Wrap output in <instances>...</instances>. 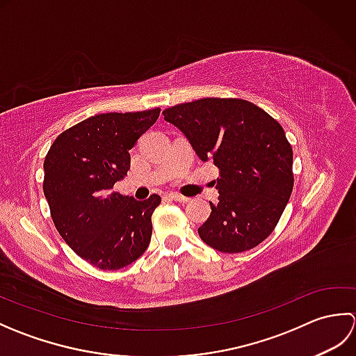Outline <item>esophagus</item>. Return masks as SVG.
Returning a JSON list of instances; mask_svg holds the SVG:
<instances>
[{"label": "esophagus", "instance_id": "obj_1", "mask_svg": "<svg viewBox=\"0 0 356 356\" xmlns=\"http://www.w3.org/2000/svg\"><path fill=\"white\" fill-rule=\"evenodd\" d=\"M166 197L171 199V200H174V202H179V203H188V202H190V199H188V197H184V195H180V194H177V193H170V194H166Z\"/></svg>", "mask_w": 356, "mask_h": 356}]
</instances>
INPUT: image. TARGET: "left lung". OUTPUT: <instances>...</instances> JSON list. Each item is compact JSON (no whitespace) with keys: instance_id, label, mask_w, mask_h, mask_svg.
I'll use <instances>...</instances> for the list:
<instances>
[{"instance_id":"left-lung-1","label":"left lung","mask_w":356,"mask_h":356,"mask_svg":"<svg viewBox=\"0 0 356 356\" xmlns=\"http://www.w3.org/2000/svg\"><path fill=\"white\" fill-rule=\"evenodd\" d=\"M202 162L220 170L199 236L217 251L236 254L255 248L274 231L289 202L292 148L274 118L243 99L205 97L163 113Z\"/></svg>"}]
</instances>
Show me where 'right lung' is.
I'll use <instances>...</instances> for the list:
<instances>
[{
    "label": "right lung",
    "mask_w": 356,
    "mask_h": 356,
    "mask_svg": "<svg viewBox=\"0 0 356 356\" xmlns=\"http://www.w3.org/2000/svg\"><path fill=\"white\" fill-rule=\"evenodd\" d=\"M159 113L90 116L59 134L45 156L42 188L53 223L81 259L99 269L125 268L149 245L161 195L136 200L113 186L130 170L128 151Z\"/></svg>",
    "instance_id": "obj_1"
}]
</instances>
